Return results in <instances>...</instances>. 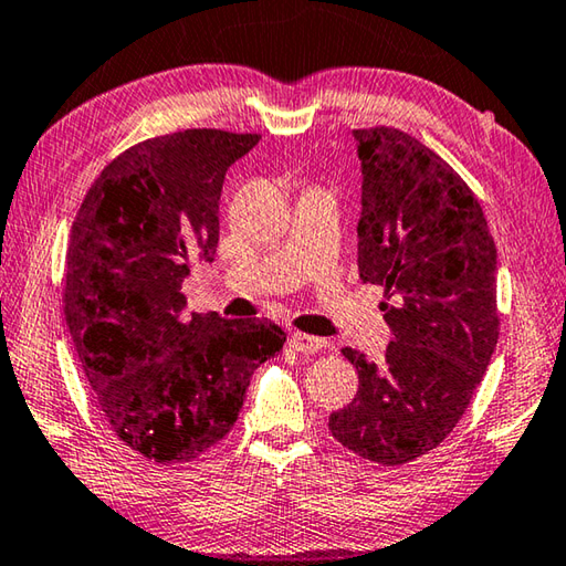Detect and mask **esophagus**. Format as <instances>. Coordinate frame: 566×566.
Segmentation results:
<instances>
[{"instance_id":"1","label":"esophagus","mask_w":566,"mask_h":566,"mask_svg":"<svg viewBox=\"0 0 566 566\" xmlns=\"http://www.w3.org/2000/svg\"><path fill=\"white\" fill-rule=\"evenodd\" d=\"M290 347L296 352H304V354H314V352H322L324 347H327V339L312 337V334H304V332H294L290 337Z\"/></svg>"}]
</instances>
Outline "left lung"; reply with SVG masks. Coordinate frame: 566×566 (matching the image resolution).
Returning <instances> with one entry per match:
<instances>
[{"label":"left lung","instance_id":"left-lung-1","mask_svg":"<svg viewBox=\"0 0 566 566\" xmlns=\"http://www.w3.org/2000/svg\"><path fill=\"white\" fill-rule=\"evenodd\" d=\"M361 161L357 264L385 286V361L344 347L359 375L329 417L337 442L397 467L432 452L472 401L500 339L496 247L467 181L395 127L354 129Z\"/></svg>","mask_w":566,"mask_h":566}]
</instances>
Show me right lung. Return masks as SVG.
<instances>
[{
	"label": "right lung",
	"mask_w": 566,
	"mask_h": 566,
	"mask_svg": "<svg viewBox=\"0 0 566 566\" xmlns=\"http://www.w3.org/2000/svg\"><path fill=\"white\" fill-rule=\"evenodd\" d=\"M262 137L185 129L129 147L94 179L66 249L64 317L104 419L159 464L234 427L254 369L284 347L262 319L187 314L181 282L212 262L227 169Z\"/></svg>",
	"instance_id": "obj_1"
}]
</instances>
